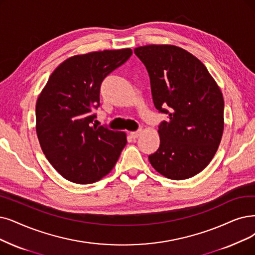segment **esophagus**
<instances>
[{
	"label": "esophagus",
	"mask_w": 255,
	"mask_h": 255,
	"mask_svg": "<svg viewBox=\"0 0 255 255\" xmlns=\"http://www.w3.org/2000/svg\"><path fill=\"white\" fill-rule=\"evenodd\" d=\"M141 129H139V130H136V131H130L129 133V136L133 138V139H136V138H138L139 136H140V134H141Z\"/></svg>",
	"instance_id": "esophagus-1"
}]
</instances>
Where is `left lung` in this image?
Instances as JSON below:
<instances>
[{"mask_svg":"<svg viewBox=\"0 0 255 255\" xmlns=\"http://www.w3.org/2000/svg\"><path fill=\"white\" fill-rule=\"evenodd\" d=\"M146 67L156 109L168 115L158 133L160 146L148 156L151 166L171 180L204 169L216 155L224 130V99L200 59L174 45L135 48Z\"/></svg>","mask_w":255,"mask_h":255,"instance_id":"1","label":"left lung"}]
</instances>
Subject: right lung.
<instances>
[{"label":"right lung","instance_id":"1","mask_svg":"<svg viewBox=\"0 0 255 255\" xmlns=\"http://www.w3.org/2000/svg\"><path fill=\"white\" fill-rule=\"evenodd\" d=\"M129 48L104 50L66 59L50 75L35 107L36 134L59 175L90 184L113 169L127 144L125 131L92 126L103 80L124 65Z\"/></svg>","mask_w":255,"mask_h":255}]
</instances>
